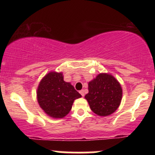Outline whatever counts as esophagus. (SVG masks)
I'll return each mask as SVG.
<instances>
[{"label": "esophagus", "instance_id": "34e87169", "mask_svg": "<svg viewBox=\"0 0 155 155\" xmlns=\"http://www.w3.org/2000/svg\"><path fill=\"white\" fill-rule=\"evenodd\" d=\"M79 93L81 94V96H82V97H84V90H80V91H79Z\"/></svg>", "mask_w": 155, "mask_h": 155}]
</instances>
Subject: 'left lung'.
Segmentation results:
<instances>
[{"label":"left lung","mask_w":155,"mask_h":155,"mask_svg":"<svg viewBox=\"0 0 155 155\" xmlns=\"http://www.w3.org/2000/svg\"><path fill=\"white\" fill-rule=\"evenodd\" d=\"M89 92L85 95L91 110L99 116H108L120 106L122 90L114 76L100 74L88 84Z\"/></svg>","instance_id":"left-lung-1"}]
</instances>
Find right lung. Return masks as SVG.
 <instances>
[{"instance_id":"1","label":"right lung","mask_w":155,"mask_h":155,"mask_svg":"<svg viewBox=\"0 0 155 155\" xmlns=\"http://www.w3.org/2000/svg\"><path fill=\"white\" fill-rule=\"evenodd\" d=\"M81 97L70 83L64 81L62 73H49L41 81L37 90L41 108L53 118L66 116L74 100Z\"/></svg>"}]
</instances>
